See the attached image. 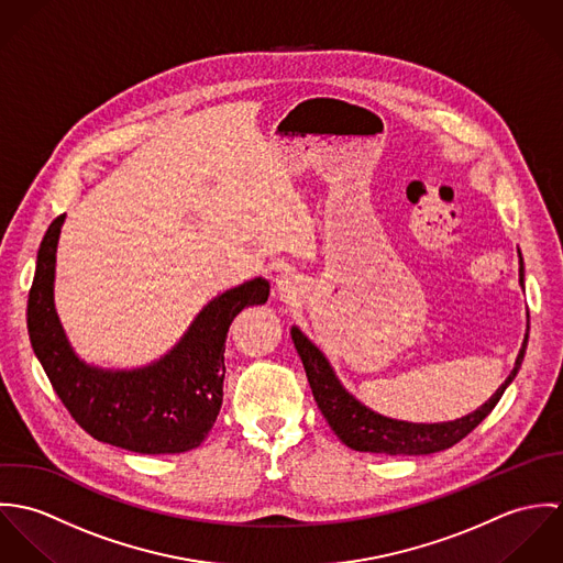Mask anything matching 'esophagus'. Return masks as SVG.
Returning <instances> with one entry per match:
<instances>
[{
    "mask_svg": "<svg viewBox=\"0 0 563 563\" xmlns=\"http://www.w3.org/2000/svg\"><path fill=\"white\" fill-rule=\"evenodd\" d=\"M275 284H277V292H279V297L290 299V295H295V279H292V275H290V273H282V275H277Z\"/></svg>",
    "mask_w": 563,
    "mask_h": 563,
    "instance_id": "1",
    "label": "esophagus"
}]
</instances>
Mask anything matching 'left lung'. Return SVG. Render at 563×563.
<instances>
[{"instance_id":"8db88e82","label":"left lung","mask_w":563,"mask_h":563,"mask_svg":"<svg viewBox=\"0 0 563 563\" xmlns=\"http://www.w3.org/2000/svg\"><path fill=\"white\" fill-rule=\"evenodd\" d=\"M520 253V251H518ZM520 286H525V266L520 255ZM292 342L295 349L303 362L312 395L317 405L333 429V433L353 451L362 453H382V455H429L444 449H451L460 440H464L483 418L500 401L507 386L514 382V377L520 371V364L525 360L529 335H525L522 349L516 357V366L500 384V388L483 402L479 409H475L468 416H462L457 420L449 422H405L386 418L366 405L357 401L353 395H349L342 384L338 382L333 368L329 366L327 357L322 355L321 349L314 346V342L299 329L292 327Z\"/></svg>"}]
</instances>
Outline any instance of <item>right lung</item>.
Instances as JSON below:
<instances>
[{
    "mask_svg": "<svg viewBox=\"0 0 563 563\" xmlns=\"http://www.w3.org/2000/svg\"><path fill=\"white\" fill-rule=\"evenodd\" d=\"M63 223L65 214L45 232L27 297L30 342L56 395L99 442L143 455L197 449L221 411L230 324L244 308L266 303L268 282L255 277L212 299L181 340L150 366L136 371L88 366L71 349L54 308Z\"/></svg>",
    "mask_w": 563,
    "mask_h": 563,
    "instance_id": "obj_1",
    "label": "right lung"
}]
</instances>
